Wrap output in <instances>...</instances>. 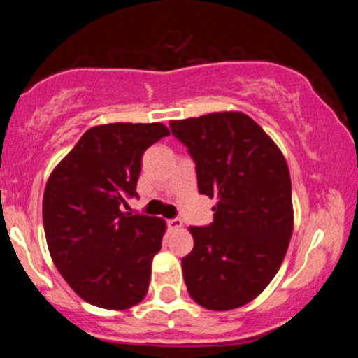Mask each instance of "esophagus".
<instances>
[{"label": "esophagus", "mask_w": 358, "mask_h": 358, "mask_svg": "<svg viewBox=\"0 0 358 358\" xmlns=\"http://www.w3.org/2000/svg\"><path fill=\"white\" fill-rule=\"evenodd\" d=\"M182 220L180 219H170L168 220V227L173 229V231H178V229H182Z\"/></svg>", "instance_id": "34e87169"}]
</instances>
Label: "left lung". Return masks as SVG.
<instances>
[{
	"mask_svg": "<svg viewBox=\"0 0 358 358\" xmlns=\"http://www.w3.org/2000/svg\"><path fill=\"white\" fill-rule=\"evenodd\" d=\"M170 127L195 162L199 192L217 199L212 224L190 227L185 285L207 310L244 306L276 276L293 234L285 156L242 113L170 121Z\"/></svg>",
	"mask_w": 358,
	"mask_h": 358,
	"instance_id": "obj_1",
	"label": "left lung"
}]
</instances>
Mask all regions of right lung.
<instances>
[{
  "label": "right lung",
  "instance_id": "1",
  "mask_svg": "<svg viewBox=\"0 0 358 358\" xmlns=\"http://www.w3.org/2000/svg\"><path fill=\"white\" fill-rule=\"evenodd\" d=\"M168 134L162 122L94 126L48 178V250L69 286L90 305L126 310L146 296L166 224L121 212V205L138 196L143 153Z\"/></svg>",
  "mask_w": 358,
  "mask_h": 358
}]
</instances>
